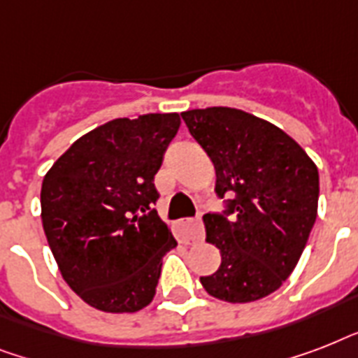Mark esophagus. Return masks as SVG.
Wrapping results in <instances>:
<instances>
[{"label":"esophagus","mask_w":358,"mask_h":358,"mask_svg":"<svg viewBox=\"0 0 358 358\" xmlns=\"http://www.w3.org/2000/svg\"><path fill=\"white\" fill-rule=\"evenodd\" d=\"M176 234L182 243L189 245L204 238V229L199 219H182L176 224Z\"/></svg>","instance_id":"34e87169"}]
</instances>
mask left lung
I'll return each instance as SVG.
<instances>
[{
    "instance_id": "obj_1",
    "label": "left lung",
    "mask_w": 358,
    "mask_h": 358,
    "mask_svg": "<svg viewBox=\"0 0 358 358\" xmlns=\"http://www.w3.org/2000/svg\"><path fill=\"white\" fill-rule=\"evenodd\" d=\"M182 119L212 159L215 193H236L223 215H204L221 266L201 277L202 286L227 303L262 299L282 286L305 250L317 215L316 163L286 131L241 109H191Z\"/></svg>"
}]
</instances>
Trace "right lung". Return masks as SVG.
Wrapping results in <instances>:
<instances>
[{"mask_svg":"<svg viewBox=\"0 0 358 358\" xmlns=\"http://www.w3.org/2000/svg\"><path fill=\"white\" fill-rule=\"evenodd\" d=\"M178 113L115 119L72 143L42 180L41 217L64 282L96 310L139 312L176 247L157 217L154 176Z\"/></svg>","mask_w":358,"mask_h":358,"instance_id":"obj_1","label":"right lung"}]
</instances>
